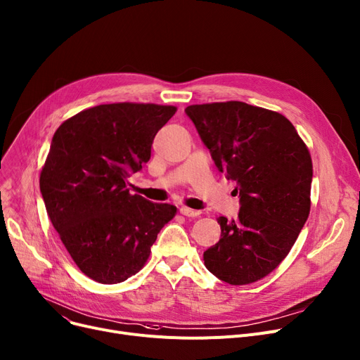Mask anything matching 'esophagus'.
<instances>
[{"instance_id": "esophagus-1", "label": "esophagus", "mask_w": 360, "mask_h": 360, "mask_svg": "<svg viewBox=\"0 0 360 360\" xmlns=\"http://www.w3.org/2000/svg\"><path fill=\"white\" fill-rule=\"evenodd\" d=\"M181 214L185 215V217H198L201 214V211L198 210H193V208H188V207H181Z\"/></svg>"}]
</instances>
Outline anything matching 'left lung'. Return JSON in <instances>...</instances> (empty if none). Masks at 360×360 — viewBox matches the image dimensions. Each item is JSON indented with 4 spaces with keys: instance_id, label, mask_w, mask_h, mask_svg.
Listing matches in <instances>:
<instances>
[{
    "instance_id": "obj_1",
    "label": "left lung",
    "mask_w": 360,
    "mask_h": 360,
    "mask_svg": "<svg viewBox=\"0 0 360 360\" xmlns=\"http://www.w3.org/2000/svg\"><path fill=\"white\" fill-rule=\"evenodd\" d=\"M211 158L240 197L237 220L219 217L221 238L205 268L230 285L269 275L290 253L311 207L313 162L288 118L242 101L185 108Z\"/></svg>"
}]
</instances>
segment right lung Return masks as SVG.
I'll use <instances>...</instances> for the list:
<instances>
[{
	"instance_id": "obj_1",
	"label": "right lung",
	"mask_w": 360,
	"mask_h": 360,
	"mask_svg": "<svg viewBox=\"0 0 360 360\" xmlns=\"http://www.w3.org/2000/svg\"><path fill=\"white\" fill-rule=\"evenodd\" d=\"M175 112L174 105L103 104L68 118L53 134L40 193L62 243L88 278L118 283L137 274L160 229L175 217V205L150 202L127 188Z\"/></svg>"
}]
</instances>
